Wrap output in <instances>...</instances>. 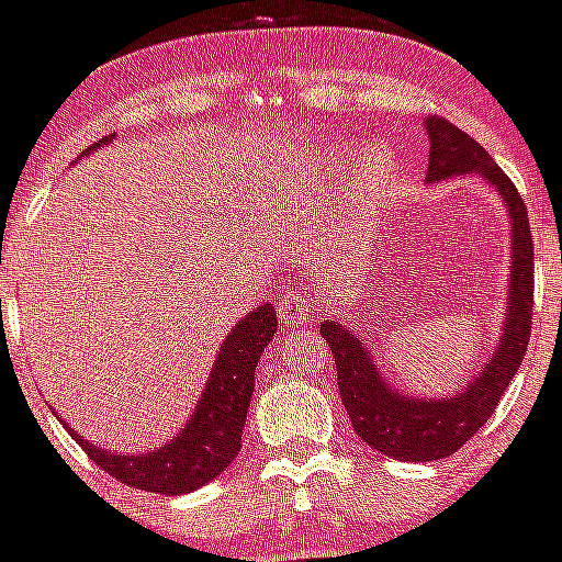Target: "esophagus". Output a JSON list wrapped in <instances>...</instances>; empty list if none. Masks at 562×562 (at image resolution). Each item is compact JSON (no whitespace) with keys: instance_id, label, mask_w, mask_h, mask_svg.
Segmentation results:
<instances>
[{"instance_id":"1","label":"esophagus","mask_w":562,"mask_h":562,"mask_svg":"<svg viewBox=\"0 0 562 562\" xmlns=\"http://www.w3.org/2000/svg\"><path fill=\"white\" fill-rule=\"evenodd\" d=\"M278 317L284 324H306L310 321V301L301 292H286L281 301H278Z\"/></svg>"}]
</instances>
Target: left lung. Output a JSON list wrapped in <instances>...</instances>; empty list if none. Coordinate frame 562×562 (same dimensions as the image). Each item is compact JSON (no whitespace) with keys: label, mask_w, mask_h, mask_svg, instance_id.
<instances>
[{"label":"left lung","mask_w":562,"mask_h":562,"mask_svg":"<svg viewBox=\"0 0 562 562\" xmlns=\"http://www.w3.org/2000/svg\"><path fill=\"white\" fill-rule=\"evenodd\" d=\"M428 180H448L453 173H481L493 182L509 207L513 222V270H509V310H506L504 335L498 349L490 357L486 369L467 385L461 394L448 400H414V396L394 394L380 380L374 369V357L366 351L360 340L342 324L324 321L321 331L329 342L335 357L337 389L360 436L376 453H385L400 461H436L450 453L479 434V428L493 416L495 405L504 396L506 385L513 382L515 371L524 362L529 335H532V306H535V247L532 227L526 216L513 180L495 166L484 146L453 126L450 121L434 114L428 117Z\"/></svg>","instance_id":"8db88e82"}]
</instances>
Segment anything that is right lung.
<instances>
[{
  "label": "right lung",
  "mask_w": 562,
  "mask_h": 562,
  "mask_svg": "<svg viewBox=\"0 0 562 562\" xmlns=\"http://www.w3.org/2000/svg\"><path fill=\"white\" fill-rule=\"evenodd\" d=\"M95 146H89L87 151ZM276 329L278 321L272 304L256 306V312L238 321L216 357L196 414L191 416L186 430L162 450H154L148 456H117L78 439L72 430L69 434L76 436L83 453L95 461L103 473L114 475L121 484L162 495L191 493L196 486L216 479L241 450V430H245L247 408H250L258 357L267 349Z\"/></svg>",
  "instance_id": "1"
}]
</instances>
